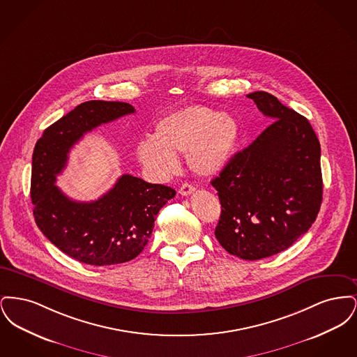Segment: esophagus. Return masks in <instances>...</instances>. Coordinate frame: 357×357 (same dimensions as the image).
<instances>
[{
  "label": "esophagus",
  "instance_id": "34e87169",
  "mask_svg": "<svg viewBox=\"0 0 357 357\" xmlns=\"http://www.w3.org/2000/svg\"><path fill=\"white\" fill-rule=\"evenodd\" d=\"M195 191V187L192 186V185H190V183H183L182 186H181V188H179V192L182 194V195H185V197H187V195H191L192 192Z\"/></svg>",
  "mask_w": 357,
  "mask_h": 357
}]
</instances>
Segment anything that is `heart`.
I'll return each instance as SVG.
<instances>
[{"label":"heart","mask_w":357,"mask_h":357,"mask_svg":"<svg viewBox=\"0 0 357 357\" xmlns=\"http://www.w3.org/2000/svg\"><path fill=\"white\" fill-rule=\"evenodd\" d=\"M238 124L226 114L191 105L171 112L155 124L153 139L137 143L140 163L153 176L165 179L178 170L176 153H186L190 166L202 174L221 171L236 149Z\"/></svg>","instance_id":"obj_1"}]
</instances>
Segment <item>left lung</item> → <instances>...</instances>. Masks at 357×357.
Masks as SVG:
<instances>
[{
	"mask_svg": "<svg viewBox=\"0 0 357 357\" xmlns=\"http://www.w3.org/2000/svg\"><path fill=\"white\" fill-rule=\"evenodd\" d=\"M248 98L273 123L211 185L222 207L215 237L230 255L255 261L287 250L310 229L323 176L320 142L307 119L268 92Z\"/></svg>",
	"mask_w": 357,
	"mask_h": 357,
	"instance_id": "obj_1",
	"label": "left lung"
}]
</instances>
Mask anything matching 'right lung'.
<instances>
[{"label":"right lung","instance_id":"right-lung-1","mask_svg":"<svg viewBox=\"0 0 357 357\" xmlns=\"http://www.w3.org/2000/svg\"><path fill=\"white\" fill-rule=\"evenodd\" d=\"M134 112L128 102H82L50 126L34 147V221L56 248L86 265L107 266L134 259L151 237L159 210L175 197L174 188L130 174L121 175L115 186L92 202H76L54 185L70 149L84 134Z\"/></svg>","mask_w":357,"mask_h":357}]
</instances>
